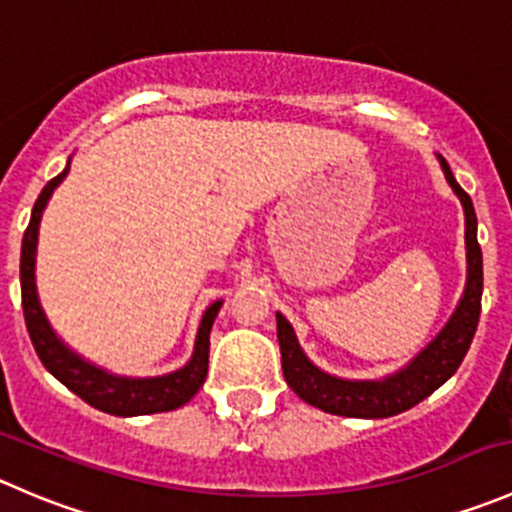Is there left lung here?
<instances>
[{
    "label": "left lung",
    "mask_w": 512,
    "mask_h": 512,
    "mask_svg": "<svg viewBox=\"0 0 512 512\" xmlns=\"http://www.w3.org/2000/svg\"><path fill=\"white\" fill-rule=\"evenodd\" d=\"M445 181L463 204L465 214V261H468V276H465V291L455 306L453 316L443 326V331L408 363L406 368L393 376L378 378V381H348V378L331 376L308 361L303 348L298 346L296 331L291 323L276 313V333L281 346L283 378L301 401L316 406L333 416L346 418H391L408 408L418 406L423 398L438 391L463 363L470 341L475 336L480 318V296H483V254L478 244V219L470 196L460 189L450 171L448 161L438 156Z\"/></svg>",
    "instance_id": "1"
}]
</instances>
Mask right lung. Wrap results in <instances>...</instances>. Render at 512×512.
<instances>
[{
	"instance_id": "add662e5",
	"label": "right lung",
	"mask_w": 512,
	"mask_h": 512,
	"mask_svg": "<svg viewBox=\"0 0 512 512\" xmlns=\"http://www.w3.org/2000/svg\"><path fill=\"white\" fill-rule=\"evenodd\" d=\"M69 174L67 169L59 176H54L39 194L37 204L32 209V219H29L27 231L22 239V261H19V281H22V308L24 321H27L29 338L34 343L39 361L44 363L49 373L72 393H77L82 401L94 406L96 411H104L109 416H149V413H164L176 411L184 403L199 393L204 386L206 371H209V336L214 318L219 313L221 303L214 301L204 311L199 323V333H196L194 353H191L189 363L184 368L166 376L154 378H126L114 376V373L104 371V368L94 366V363L84 361L79 353H74L62 338L54 333L49 326L47 316L42 311V303L37 296V281H34V266H37V241H39V221H42L44 206H47L49 196L54 194L64 176Z\"/></svg>"
}]
</instances>
